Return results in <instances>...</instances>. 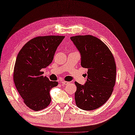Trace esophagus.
<instances>
[{
    "instance_id": "esophagus-1",
    "label": "esophagus",
    "mask_w": 135,
    "mask_h": 135,
    "mask_svg": "<svg viewBox=\"0 0 135 135\" xmlns=\"http://www.w3.org/2000/svg\"><path fill=\"white\" fill-rule=\"evenodd\" d=\"M61 84L63 85H68V84H70L69 82H67V81H65V80H62L61 81Z\"/></svg>"
}]
</instances>
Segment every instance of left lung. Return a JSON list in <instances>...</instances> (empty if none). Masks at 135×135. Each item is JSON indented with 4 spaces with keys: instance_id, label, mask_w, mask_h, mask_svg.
<instances>
[{
    "instance_id": "left-lung-1",
    "label": "left lung",
    "mask_w": 135,
    "mask_h": 135,
    "mask_svg": "<svg viewBox=\"0 0 135 135\" xmlns=\"http://www.w3.org/2000/svg\"><path fill=\"white\" fill-rule=\"evenodd\" d=\"M70 39L81 54V66L88 69L85 85L75 82L76 105L85 111L96 109L106 103L114 90V56L104 42L93 36H75Z\"/></svg>"
}]
</instances>
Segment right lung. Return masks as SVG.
Wrapping results in <instances>:
<instances>
[{"label":"right lung","instance_id":"add662e5","mask_svg":"<svg viewBox=\"0 0 135 135\" xmlns=\"http://www.w3.org/2000/svg\"><path fill=\"white\" fill-rule=\"evenodd\" d=\"M64 36H44L31 39L17 55L13 79L24 104L35 111L43 110L51 103L50 90L58 82L50 81L41 70L52 62Z\"/></svg>","mask_w":135,"mask_h":135}]
</instances>
